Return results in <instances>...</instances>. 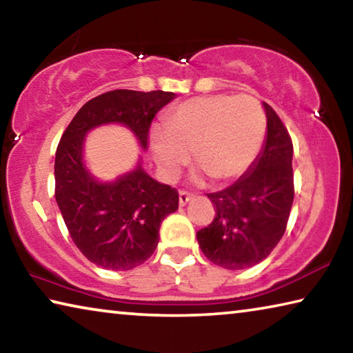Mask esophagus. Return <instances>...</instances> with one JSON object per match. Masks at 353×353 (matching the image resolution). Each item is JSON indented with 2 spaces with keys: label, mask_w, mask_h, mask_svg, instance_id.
Wrapping results in <instances>:
<instances>
[{
  "label": "esophagus",
  "mask_w": 353,
  "mask_h": 353,
  "mask_svg": "<svg viewBox=\"0 0 353 353\" xmlns=\"http://www.w3.org/2000/svg\"><path fill=\"white\" fill-rule=\"evenodd\" d=\"M191 199H193V194L187 193V191H181V193H179V204H181V207L187 205Z\"/></svg>",
  "instance_id": "34e87169"
}]
</instances>
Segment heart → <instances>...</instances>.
I'll use <instances>...</instances> for the list:
<instances>
[{"mask_svg": "<svg viewBox=\"0 0 353 353\" xmlns=\"http://www.w3.org/2000/svg\"><path fill=\"white\" fill-rule=\"evenodd\" d=\"M165 126L151 130V149L162 174L176 177L190 152L219 182L243 176L260 152L266 118L250 97L208 94L183 101L170 110Z\"/></svg>", "mask_w": 353, "mask_h": 353, "instance_id": "1", "label": "heart"}]
</instances>
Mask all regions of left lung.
<instances>
[{"mask_svg": "<svg viewBox=\"0 0 353 353\" xmlns=\"http://www.w3.org/2000/svg\"><path fill=\"white\" fill-rule=\"evenodd\" d=\"M263 107L268 130L261 152L235 183L207 194L216 214L196 234L204 255L224 270L265 260L282 240L294 199L291 137L272 107Z\"/></svg>", "mask_w": 353, "mask_h": 353, "instance_id": "left-lung-1", "label": "left lung"}]
</instances>
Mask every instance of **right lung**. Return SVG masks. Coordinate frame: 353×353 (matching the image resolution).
Wrapping results in <instances>:
<instances>
[{
	"instance_id": "obj_1",
	"label": "right lung",
	"mask_w": 353,
	"mask_h": 353,
	"mask_svg": "<svg viewBox=\"0 0 353 353\" xmlns=\"http://www.w3.org/2000/svg\"><path fill=\"white\" fill-rule=\"evenodd\" d=\"M174 98V93L162 90L103 93L81 107L59 141L54 162L59 210L77 249L104 270H134L154 254L160 224L177 210L179 194L149 176L141 159L115 181H98L83 160L85 137L94 128L123 124L146 149L155 113Z\"/></svg>"
}]
</instances>
